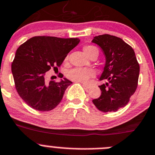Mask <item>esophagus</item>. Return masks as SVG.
<instances>
[{
	"label": "esophagus",
	"instance_id": "esophagus-1",
	"mask_svg": "<svg viewBox=\"0 0 155 155\" xmlns=\"http://www.w3.org/2000/svg\"><path fill=\"white\" fill-rule=\"evenodd\" d=\"M82 85H83V86L85 88H87V89H89V88H91V86H90V85H87V84H82Z\"/></svg>",
	"mask_w": 155,
	"mask_h": 155
}]
</instances>
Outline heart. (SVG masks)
<instances>
[{
    "instance_id": "1",
    "label": "heart",
    "mask_w": 155,
    "mask_h": 155,
    "mask_svg": "<svg viewBox=\"0 0 155 155\" xmlns=\"http://www.w3.org/2000/svg\"><path fill=\"white\" fill-rule=\"evenodd\" d=\"M84 51L87 55L91 57L94 54H99L97 47L93 45H88L84 48ZM95 75V71L92 69L82 68H74L69 70L67 73V78L71 81L79 83H87L90 78Z\"/></svg>"
}]
</instances>
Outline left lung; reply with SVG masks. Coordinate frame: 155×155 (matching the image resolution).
<instances>
[{
    "mask_svg": "<svg viewBox=\"0 0 155 155\" xmlns=\"http://www.w3.org/2000/svg\"><path fill=\"white\" fill-rule=\"evenodd\" d=\"M104 51L106 64L99 86L101 95L93 100L99 110L116 112L126 107L138 86L140 67L133 48L120 38L109 34L95 36L92 40Z\"/></svg>",
    "mask_w": 155,
    "mask_h": 155,
    "instance_id": "left-lung-1",
    "label": "left lung"
}]
</instances>
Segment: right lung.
<instances>
[{
	"label": "right lung",
	"instance_id": "add662e5",
	"mask_svg": "<svg viewBox=\"0 0 155 155\" xmlns=\"http://www.w3.org/2000/svg\"><path fill=\"white\" fill-rule=\"evenodd\" d=\"M79 42L78 38L39 36L20 45L11 71L16 90L27 105L39 111H49L59 104L72 82L66 78L59 82H48L45 76L50 69L61 66L69 51Z\"/></svg>",
	"mask_w": 155,
	"mask_h": 155
}]
</instances>
